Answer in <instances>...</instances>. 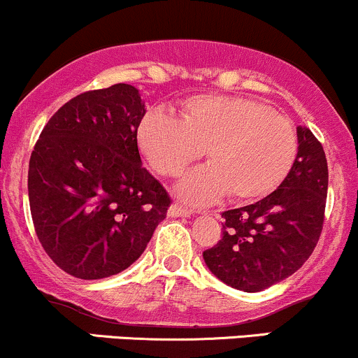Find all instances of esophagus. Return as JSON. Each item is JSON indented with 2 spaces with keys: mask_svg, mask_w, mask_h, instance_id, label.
Here are the masks:
<instances>
[{
  "mask_svg": "<svg viewBox=\"0 0 358 358\" xmlns=\"http://www.w3.org/2000/svg\"><path fill=\"white\" fill-rule=\"evenodd\" d=\"M169 217H189L191 215V210L186 208V206L179 205V203H174V205H171V208L167 211Z\"/></svg>",
  "mask_w": 358,
  "mask_h": 358,
  "instance_id": "1",
  "label": "esophagus"
}]
</instances>
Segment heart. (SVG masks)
<instances>
[{"mask_svg":"<svg viewBox=\"0 0 358 358\" xmlns=\"http://www.w3.org/2000/svg\"><path fill=\"white\" fill-rule=\"evenodd\" d=\"M138 147L157 174L178 176L205 153L210 164L178 186L198 205L225 193L256 201L275 191L297 157V134L285 117L242 97L199 95L180 106L179 119L150 110L138 126Z\"/></svg>","mask_w":358,"mask_h":358,"instance_id":"heart-1","label":"heart"}]
</instances>
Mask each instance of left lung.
Here are the masks:
<instances>
[{
    "label": "left lung",
    "mask_w": 358,
    "mask_h": 358,
    "mask_svg": "<svg viewBox=\"0 0 358 358\" xmlns=\"http://www.w3.org/2000/svg\"><path fill=\"white\" fill-rule=\"evenodd\" d=\"M299 152L283 182L255 205L222 213V239L203 252L229 287L261 292L294 275L316 248L324 222L328 162L317 138L297 128Z\"/></svg>",
    "instance_id": "obj_1"
}]
</instances>
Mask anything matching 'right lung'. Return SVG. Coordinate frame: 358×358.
Returning <instances> with one entry per match:
<instances>
[{"mask_svg": "<svg viewBox=\"0 0 358 358\" xmlns=\"http://www.w3.org/2000/svg\"><path fill=\"white\" fill-rule=\"evenodd\" d=\"M140 92L90 90L48 121L29 164V201L42 248L63 271L101 280L143 255L171 198L141 165Z\"/></svg>", "mask_w": 358, "mask_h": 358, "instance_id": "1", "label": "right lung"}]
</instances>
